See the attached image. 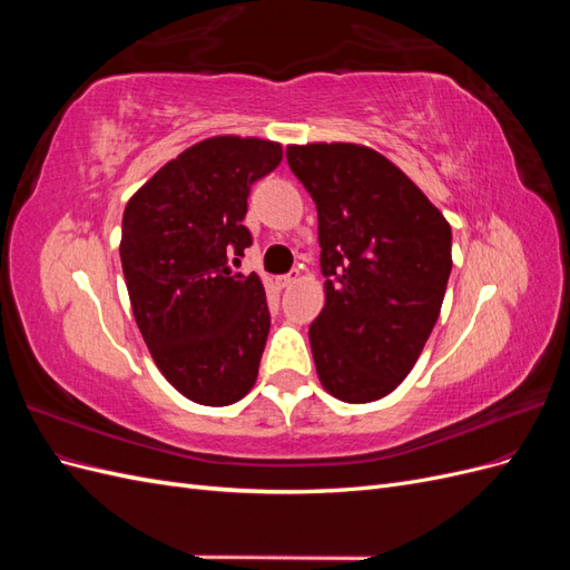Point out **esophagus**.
<instances>
[{
  "instance_id": "34e87169",
  "label": "esophagus",
  "mask_w": 570,
  "mask_h": 570,
  "mask_svg": "<svg viewBox=\"0 0 570 570\" xmlns=\"http://www.w3.org/2000/svg\"><path fill=\"white\" fill-rule=\"evenodd\" d=\"M292 281H295V278H292V275H278V278H275V285L287 287V285H292Z\"/></svg>"
}]
</instances>
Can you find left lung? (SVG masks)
Returning <instances> with one entry per match:
<instances>
[{
  "label": "left lung",
  "mask_w": 570,
  "mask_h": 570,
  "mask_svg": "<svg viewBox=\"0 0 570 570\" xmlns=\"http://www.w3.org/2000/svg\"><path fill=\"white\" fill-rule=\"evenodd\" d=\"M316 202L323 312L308 327L318 381L335 400H383L416 364L452 273V228L404 170L354 142L289 145Z\"/></svg>",
  "instance_id": "1"
}]
</instances>
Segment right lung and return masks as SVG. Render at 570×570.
Listing matches in <instances>:
<instances>
[{"mask_svg": "<svg viewBox=\"0 0 570 570\" xmlns=\"http://www.w3.org/2000/svg\"><path fill=\"white\" fill-rule=\"evenodd\" d=\"M283 161L281 142L216 135L164 164L128 199L120 264L132 316L154 364L189 402L228 406L258 375L271 316L245 256L243 226L254 180Z\"/></svg>", "mask_w": 570, "mask_h": 570, "instance_id": "obj_1", "label": "right lung"}]
</instances>
